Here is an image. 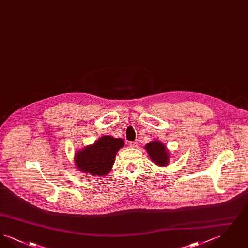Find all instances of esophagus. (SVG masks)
Segmentation results:
<instances>
[{
	"instance_id": "esophagus-1",
	"label": "esophagus",
	"mask_w": 248,
	"mask_h": 248,
	"mask_svg": "<svg viewBox=\"0 0 248 248\" xmlns=\"http://www.w3.org/2000/svg\"><path fill=\"white\" fill-rule=\"evenodd\" d=\"M138 146V143L137 142H130L129 144H128V147L131 148V149H134V148H136Z\"/></svg>"
}]
</instances>
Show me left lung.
<instances>
[{
    "mask_svg": "<svg viewBox=\"0 0 248 248\" xmlns=\"http://www.w3.org/2000/svg\"><path fill=\"white\" fill-rule=\"evenodd\" d=\"M149 157L158 166H166L170 162V153L165 144L161 141L154 140L145 145Z\"/></svg>",
    "mask_w": 248,
    "mask_h": 248,
    "instance_id": "8db88e82",
    "label": "left lung"
}]
</instances>
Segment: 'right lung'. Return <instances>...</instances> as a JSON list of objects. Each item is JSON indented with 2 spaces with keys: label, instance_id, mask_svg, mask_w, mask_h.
<instances>
[{
  "label": "right lung",
  "instance_id": "obj_1",
  "mask_svg": "<svg viewBox=\"0 0 248 248\" xmlns=\"http://www.w3.org/2000/svg\"><path fill=\"white\" fill-rule=\"evenodd\" d=\"M124 146V142L122 139L102 136L93 144L75 153L74 165L85 174L104 177L110 172L117 152Z\"/></svg>",
  "mask_w": 248,
  "mask_h": 248
}]
</instances>
